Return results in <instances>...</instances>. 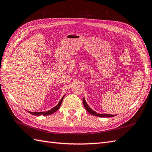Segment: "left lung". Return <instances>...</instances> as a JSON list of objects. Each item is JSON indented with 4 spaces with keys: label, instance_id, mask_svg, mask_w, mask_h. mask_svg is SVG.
Wrapping results in <instances>:
<instances>
[{
    "label": "left lung",
    "instance_id": "8db88e82",
    "mask_svg": "<svg viewBox=\"0 0 152 152\" xmlns=\"http://www.w3.org/2000/svg\"><path fill=\"white\" fill-rule=\"evenodd\" d=\"M83 106H84L85 108L86 109V110L88 111L89 114H91L95 116H98V117H101V118H107V117H114V115H112V114H99V113L96 112L95 111L93 110L89 107V105L87 104V102L85 100V98L83 99Z\"/></svg>",
    "mask_w": 152,
    "mask_h": 152
}]
</instances>
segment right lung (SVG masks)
Wrapping results in <instances>:
<instances>
[{"label":"right lung","instance_id":"right-lung-1","mask_svg":"<svg viewBox=\"0 0 152 152\" xmlns=\"http://www.w3.org/2000/svg\"><path fill=\"white\" fill-rule=\"evenodd\" d=\"M64 96L65 95H64L63 97H62V99H61V101L59 102V103H58V104L55 106V107H53V108H51V110H48V111H46V112H30V111H27L28 113H30V114H31L32 115H50V114H52L53 113H54V112H56L58 109L59 108V107L61 106V103H62V102H63V99H64Z\"/></svg>","mask_w":152,"mask_h":152}]
</instances>
